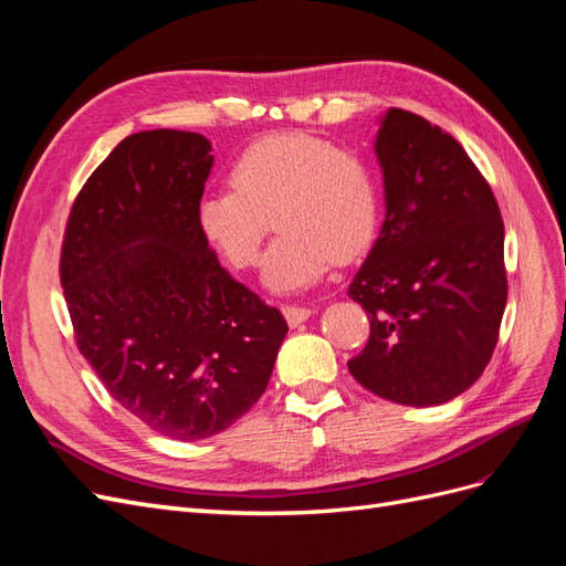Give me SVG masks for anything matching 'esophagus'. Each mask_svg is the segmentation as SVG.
<instances>
[{"label":"esophagus","instance_id":"34e87169","mask_svg":"<svg viewBox=\"0 0 566 566\" xmlns=\"http://www.w3.org/2000/svg\"><path fill=\"white\" fill-rule=\"evenodd\" d=\"M283 314H285V321H287L290 325H300V323H304L306 318H310L314 312L310 310V306L285 304V306H283Z\"/></svg>","mask_w":566,"mask_h":566}]
</instances>
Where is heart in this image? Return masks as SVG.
I'll return each instance as SVG.
<instances>
[{
  "label": "heart",
  "instance_id": "heart-1",
  "mask_svg": "<svg viewBox=\"0 0 566 566\" xmlns=\"http://www.w3.org/2000/svg\"><path fill=\"white\" fill-rule=\"evenodd\" d=\"M231 186L198 200V231L231 266L252 269L271 217L279 235L266 252L264 283L276 293L312 285L333 262L361 256L380 229L370 163L312 134L281 132L250 144L231 165Z\"/></svg>",
  "mask_w": 566,
  "mask_h": 566
}]
</instances>
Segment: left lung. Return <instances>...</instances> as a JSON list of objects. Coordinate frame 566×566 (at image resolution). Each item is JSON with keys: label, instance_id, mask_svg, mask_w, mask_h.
<instances>
[{"label": "left lung", "instance_id": "left-lung-1", "mask_svg": "<svg viewBox=\"0 0 566 566\" xmlns=\"http://www.w3.org/2000/svg\"><path fill=\"white\" fill-rule=\"evenodd\" d=\"M378 241L349 285L370 337L349 373L403 406H439L491 361L507 302L505 229L491 186L451 134L389 108L375 139Z\"/></svg>", "mask_w": 566, "mask_h": 566}]
</instances>
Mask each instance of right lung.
Masks as SVG:
<instances>
[{"instance_id":"1","label":"right lung","mask_w":566,"mask_h":566,"mask_svg":"<svg viewBox=\"0 0 566 566\" xmlns=\"http://www.w3.org/2000/svg\"><path fill=\"white\" fill-rule=\"evenodd\" d=\"M210 150L196 132L127 136L82 186L61 248L77 349L119 406L177 441L243 418L287 333L198 231Z\"/></svg>"}]
</instances>
